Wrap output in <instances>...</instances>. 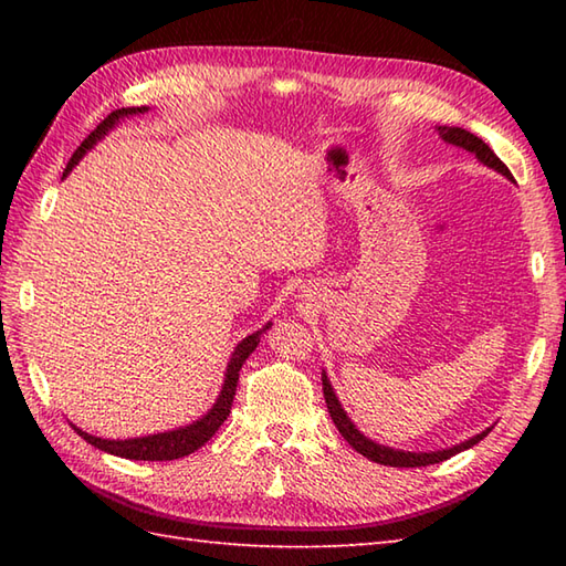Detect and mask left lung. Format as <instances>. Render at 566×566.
<instances>
[{"instance_id": "left-lung-1", "label": "left lung", "mask_w": 566, "mask_h": 566, "mask_svg": "<svg viewBox=\"0 0 566 566\" xmlns=\"http://www.w3.org/2000/svg\"><path fill=\"white\" fill-rule=\"evenodd\" d=\"M438 134L442 136V140H448V143H452V146H460V148H464L469 153H474L476 158L482 160L486 167H494L496 172L513 179L509 167L496 158V153L491 150L482 138H476L474 134H469V130L457 128V126H440ZM321 381H323V396H326V406H328V413L333 418L335 428L340 430V436L347 440V444H350L353 450H357L359 454L367 457V460H371V462H377V464H387V467H428V464H438V462L450 460V457L457 454V452L469 450V448H472V444H476L479 440H484L489 432H491V428H486L484 432H479V436H474L472 440L454 444V448H450V450H438V452H403V450L384 448V444H377V442L367 440L363 432H359L353 426V420L347 418V413L340 408V401L335 399L328 377L323 375Z\"/></svg>"}]
</instances>
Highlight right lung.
Here are the masks:
<instances>
[{
    "label": "right lung",
    "instance_id": "add662e5",
    "mask_svg": "<svg viewBox=\"0 0 566 566\" xmlns=\"http://www.w3.org/2000/svg\"><path fill=\"white\" fill-rule=\"evenodd\" d=\"M146 112V106H138V109H116L109 116L104 118V122L92 130V134L82 140V146L72 153V158L65 167L63 177L72 170L80 163V158L84 153H87L94 143H97L106 130H109L118 118H124L128 114H143ZM270 323L264 326L262 331H268ZM262 331L248 335V338L235 347V353L231 357V363H228L226 369V381H223V389L219 394V399H216L211 411L199 418L197 423H191L187 428H179V430H170V432H158V436H148V438H134V440H102V438H94L87 436V432H82L80 428H75L80 436L87 440L94 448H99L109 454L116 457H126V460H143V462H170V460H179V457H187L195 450H199L203 442H209L211 436L216 430L223 426V420L231 413V406H233V396H235V387H238V375H240V367L245 365V359L250 357V353L255 350L258 343H260V335Z\"/></svg>",
    "mask_w": 566,
    "mask_h": 566
}]
</instances>
